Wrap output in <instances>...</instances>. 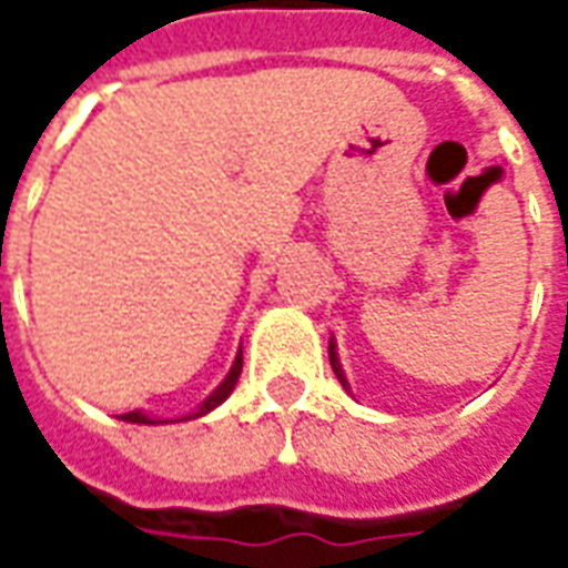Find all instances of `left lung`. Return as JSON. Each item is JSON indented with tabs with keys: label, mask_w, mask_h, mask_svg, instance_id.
Listing matches in <instances>:
<instances>
[{
	"label": "left lung",
	"mask_w": 568,
	"mask_h": 568,
	"mask_svg": "<svg viewBox=\"0 0 568 568\" xmlns=\"http://www.w3.org/2000/svg\"><path fill=\"white\" fill-rule=\"evenodd\" d=\"M328 362H332V371H334V374H337V381H341V386H344V389H349V383H346L344 368H341V358H337V346H334V341H328Z\"/></svg>",
	"instance_id": "obj_1"
}]
</instances>
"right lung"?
<instances>
[{
  "label": "right lung",
  "instance_id": "1",
  "mask_svg": "<svg viewBox=\"0 0 568 568\" xmlns=\"http://www.w3.org/2000/svg\"><path fill=\"white\" fill-rule=\"evenodd\" d=\"M240 371H243V349L236 353L234 365H231V371H227V377L219 383V389H215V393H212L210 398H206V402H203V405L194 410V414H187V417H182V419L203 417V414H210V410H215V407L222 405L224 398L234 393L236 381H240ZM121 419H124V423H140V426H154V423H161V419L149 417V414H142V410H130V414H121ZM163 423H166V419H163ZM175 423H179V419H175Z\"/></svg>",
  "mask_w": 568,
  "mask_h": 568
}]
</instances>
